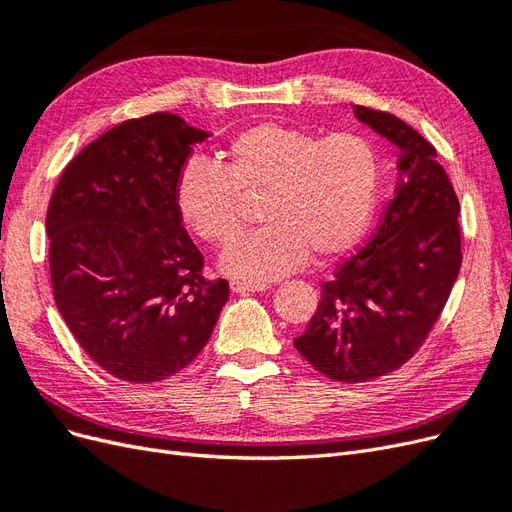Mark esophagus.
I'll list each match as a JSON object with an SVG mask.
<instances>
[{"mask_svg":"<svg viewBox=\"0 0 512 512\" xmlns=\"http://www.w3.org/2000/svg\"><path fill=\"white\" fill-rule=\"evenodd\" d=\"M230 288H232V292H237V294H250V292L267 290L269 284L267 282H241V280H235V282H230Z\"/></svg>","mask_w":512,"mask_h":512,"instance_id":"34e87169","label":"esophagus"}]
</instances>
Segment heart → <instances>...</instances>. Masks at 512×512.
<instances>
[{
    "mask_svg": "<svg viewBox=\"0 0 512 512\" xmlns=\"http://www.w3.org/2000/svg\"><path fill=\"white\" fill-rule=\"evenodd\" d=\"M226 164L190 162L177 181V207L200 239L226 245L243 228L241 192L260 194L267 224L222 254L226 273L275 280L309 258H333L359 243L380 194V156L352 132L320 136L262 121L239 132Z\"/></svg>",
    "mask_w": 512,
    "mask_h": 512,
    "instance_id": "b5f03b06",
    "label": "heart"
}]
</instances>
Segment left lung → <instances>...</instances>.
Listing matches in <instances>:
<instances>
[{
	"label": "left lung",
	"mask_w": 512,
	"mask_h": 512,
	"mask_svg": "<svg viewBox=\"0 0 512 512\" xmlns=\"http://www.w3.org/2000/svg\"><path fill=\"white\" fill-rule=\"evenodd\" d=\"M399 147V183L371 241L322 284L294 348L331 380L365 382L404 365L440 318L461 269L459 200L433 145L399 117L354 106Z\"/></svg>",
	"instance_id": "left-lung-1"
}]
</instances>
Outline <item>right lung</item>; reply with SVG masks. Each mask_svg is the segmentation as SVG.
Masks as SVG:
<instances>
[{"label": "right lung", "mask_w": 512, "mask_h": 512, "mask_svg": "<svg viewBox=\"0 0 512 512\" xmlns=\"http://www.w3.org/2000/svg\"><path fill=\"white\" fill-rule=\"evenodd\" d=\"M209 132L173 113L128 119L89 143L46 211L57 309L108 374L166 380L209 342L228 282L203 275L183 228L177 181Z\"/></svg>", "instance_id": "add662e5"}]
</instances>
